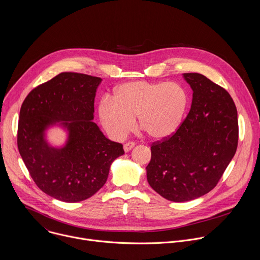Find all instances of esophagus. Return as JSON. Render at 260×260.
<instances>
[{"label":"esophagus","mask_w":260,"mask_h":260,"mask_svg":"<svg viewBox=\"0 0 260 260\" xmlns=\"http://www.w3.org/2000/svg\"><path fill=\"white\" fill-rule=\"evenodd\" d=\"M135 142H128V143H125L124 145H123V149H124V151L125 152H128V151H131L133 148L135 147Z\"/></svg>","instance_id":"1"}]
</instances>
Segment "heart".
Returning <instances> with one entry per match:
<instances>
[{
    "label": "heart",
    "mask_w": 260,
    "mask_h": 260,
    "mask_svg": "<svg viewBox=\"0 0 260 260\" xmlns=\"http://www.w3.org/2000/svg\"><path fill=\"white\" fill-rule=\"evenodd\" d=\"M188 104L186 89L177 83L135 81L118 86L112 100H102L98 113L113 139H123L133 128L135 117L148 136L165 139L179 128Z\"/></svg>",
    "instance_id": "heart-1"
}]
</instances>
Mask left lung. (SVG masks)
Listing matches in <instances>:
<instances>
[{
    "label": "left lung",
    "instance_id": "left-lung-1",
    "mask_svg": "<svg viewBox=\"0 0 260 260\" xmlns=\"http://www.w3.org/2000/svg\"><path fill=\"white\" fill-rule=\"evenodd\" d=\"M190 85L191 108L170 137L151 145L147 180L162 198L188 202L211 191L238 147L237 108L231 94L199 73L183 74Z\"/></svg>",
    "mask_w": 260,
    "mask_h": 260
}]
</instances>
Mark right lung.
<instances>
[{
  "instance_id": "obj_1",
  "label": "right lung",
  "mask_w": 260,
  "mask_h": 260,
  "mask_svg": "<svg viewBox=\"0 0 260 260\" xmlns=\"http://www.w3.org/2000/svg\"><path fill=\"white\" fill-rule=\"evenodd\" d=\"M101 81L63 72L34 88L21 105L20 156L37 186L58 201L77 203L92 197L106 183L111 164L124 154L122 144L107 139L91 121ZM56 123L69 133L61 148L45 140V131Z\"/></svg>"
}]
</instances>
